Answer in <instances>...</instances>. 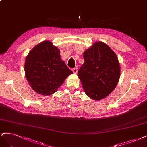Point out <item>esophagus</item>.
<instances>
[{
	"instance_id": "1",
	"label": "esophagus",
	"mask_w": 147,
	"mask_h": 147,
	"mask_svg": "<svg viewBox=\"0 0 147 147\" xmlns=\"http://www.w3.org/2000/svg\"><path fill=\"white\" fill-rule=\"evenodd\" d=\"M72 72H74V74H77V68H74L72 69Z\"/></svg>"
}]
</instances>
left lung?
Wrapping results in <instances>:
<instances>
[{
    "label": "left lung",
    "instance_id": "8db88e82",
    "mask_svg": "<svg viewBox=\"0 0 147 147\" xmlns=\"http://www.w3.org/2000/svg\"><path fill=\"white\" fill-rule=\"evenodd\" d=\"M84 63L78 75L85 93L94 100L105 98L113 91L120 78L117 55L107 44L95 42L83 53Z\"/></svg>",
    "mask_w": 147,
    "mask_h": 147
}]
</instances>
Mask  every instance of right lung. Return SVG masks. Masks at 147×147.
Instances as JSON below:
<instances>
[{"label": "right lung", "instance_id": "1", "mask_svg": "<svg viewBox=\"0 0 147 147\" xmlns=\"http://www.w3.org/2000/svg\"><path fill=\"white\" fill-rule=\"evenodd\" d=\"M59 52L51 42L45 41L28 53L24 65L25 74L35 92L43 95L53 94L73 74L61 59Z\"/></svg>", "mask_w": 147, "mask_h": 147}]
</instances>
